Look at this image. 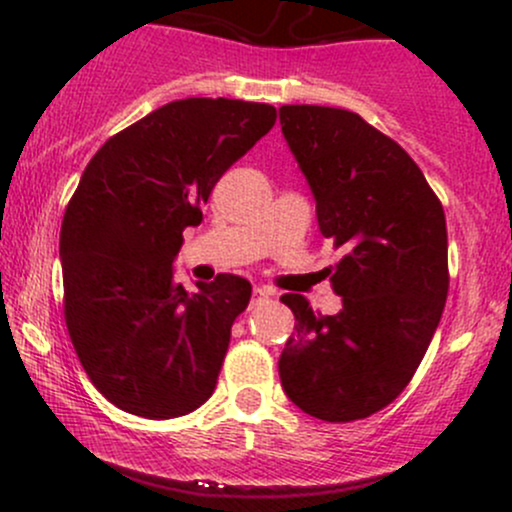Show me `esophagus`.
Instances as JSON below:
<instances>
[{"instance_id":"34e87169","label":"esophagus","mask_w":512,"mask_h":512,"mask_svg":"<svg viewBox=\"0 0 512 512\" xmlns=\"http://www.w3.org/2000/svg\"><path fill=\"white\" fill-rule=\"evenodd\" d=\"M269 296H272V291L264 289V286H255V289H252V305H257V303L267 301Z\"/></svg>"}]
</instances>
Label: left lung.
I'll return each mask as SVG.
<instances>
[{
	"label": "left lung",
	"mask_w": 512,
	"mask_h": 512,
	"mask_svg": "<svg viewBox=\"0 0 512 512\" xmlns=\"http://www.w3.org/2000/svg\"><path fill=\"white\" fill-rule=\"evenodd\" d=\"M281 132L315 197L317 223L344 257L332 269L337 315L281 296L296 334L279 358L281 387L315 419L375 414L409 385L448 298V228L421 168L361 115L281 105Z\"/></svg>",
	"instance_id": "1"
}]
</instances>
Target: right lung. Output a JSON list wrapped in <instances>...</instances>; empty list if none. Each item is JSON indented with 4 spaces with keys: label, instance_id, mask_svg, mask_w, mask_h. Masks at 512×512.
I'll return each instance as SVG.
<instances>
[{
    "label": "right lung",
    "instance_id": "right-lung-1",
    "mask_svg": "<svg viewBox=\"0 0 512 512\" xmlns=\"http://www.w3.org/2000/svg\"><path fill=\"white\" fill-rule=\"evenodd\" d=\"M276 122L267 103L185 98L110 137L64 211V320L105 399L144 419L190 414L214 392L252 286L236 274L175 284L182 231Z\"/></svg>",
    "mask_w": 512,
    "mask_h": 512
}]
</instances>
